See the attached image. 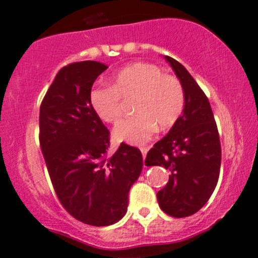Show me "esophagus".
<instances>
[{"label":"esophagus","mask_w":258,"mask_h":258,"mask_svg":"<svg viewBox=\"0 0 258 258\" xmlns=\"http://www.w3.org/2000/svg\"><path fill=\"white\" fill-rule=\"evenodd\" d=\"M141 153H142V155H143V158L146 159L147 153H148V148H146V147H142V148H141Z\"/></svg>","instance_id":"34e87169"}]
</instances>
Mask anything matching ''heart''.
<instances>
[{"instance_id":"heart-1","label":"heart","mask_w":258,"mask_h":258,"mask_svg":"<svg viewBox=\"0 0 258 258\" xmlns=\"http://www.w3.org/2000/svg\"><path fill=\"white\" fill-rule=\"evenodd\" d=\"M135 96V115L115 127L117 141L141 146L160 131L171 128L184 110V88L176 76L164 74L156 65L138 61L122 68L111 76L110 86H97L90 93L92 110L108 123L119 121L121 98Z\"/></svg>"}]
</instances>
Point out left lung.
Segmentation results:
<instances>
[{
    "instance_id": "8db88e82",
    "label": "left lung",
    "mask_w": 258,
    "mask_h": 258,
    "mask_svg": "<svg viewBox=\"0 0 258 258\" xmlns=\"http://www.w3.org/2000/svg\"><path fill=\"white\" fill-rule=\"evenodd\" d=\"M165 59L184 88V110L149 150L146 165L170 171L167 184L156 197L165 214L180 218L199 211L214 193L220 176L221 143L205 93L182 64L167 55Z\"/></svg>"
}]
</instances>
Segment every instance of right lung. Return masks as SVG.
<instances>
[{
	"label": "right lung",
	"mask_w": 258,
	"mask_h": 258,
	"mask_svg": "<svg viewBox=\"0 0 258 258\" xmlns=\"http://www.w3.org/2000/svg\"><path fill=\"white\" fill-rule=\"evenodd\" d=\"M105 64L86 60L59 70L40 108V144L53 188L76 220L116 223L143 167L141 150L121 143L108 155L109 131L92 110L90 93Z\"/></svg>",
	"instance_id": "obj_1"
}]
</instances>
